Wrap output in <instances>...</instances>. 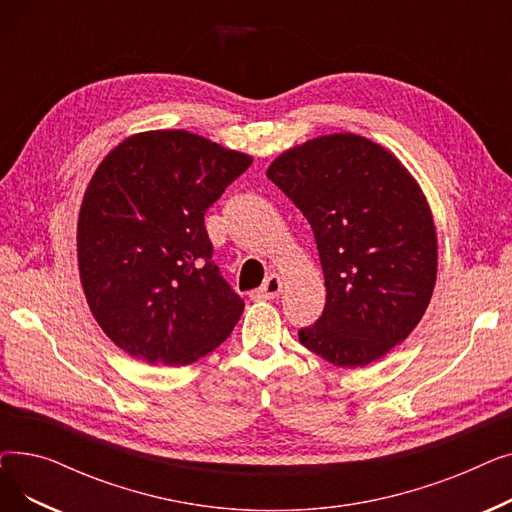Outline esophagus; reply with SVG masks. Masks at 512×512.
I'll return each instance as SVG.
<instances>
[{
	"label": "esophagus",
	"mask_w": 512,
	"mask_h": 512,
	"mask_svg": "<svg viewBox=\"0 0 512 512\" xmlns=\"http://www.w3.org/2000/svg\"><path fill=\"white\" fill-rule=\"evenodd\" d=\"M280 292H282V280H280V276L272 274L270 278H267V280L263 282L261 288L255 290L253 297H255V299H276Z\"/></svg>",
	"instance_id": "obj_1"
}]
</instances>
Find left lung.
Returning a JSON list of instances; mask_svg holds the SVG:
<instances>
[{"label": "left lung", "instance_id": "1", "mask_svg": "<svg viewBox=\"0 0 512 512\" xmlns=\"http://www.w3.org/2000/svg\"><path fill=\"white\" fill-rule=\"evenodd\" d=\"M311 224L326 307L299 330L311 353L365 367L405 340L432 299L438 267L432 211L384 147L330 134L282 153L267 170Z\"/></svg>", "mask_w": 512, "mask_h": 512}]
</instances>
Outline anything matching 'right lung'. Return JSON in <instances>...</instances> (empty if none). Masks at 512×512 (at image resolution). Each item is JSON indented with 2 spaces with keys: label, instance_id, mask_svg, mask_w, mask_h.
Returning a JSON list of instances; mask_svg holds the SVG:
<instances>
[{
  "label": "right lung",
  "instance_id": "right-lung-1",
  "mask_svg": "<svg viewBox=\"0 0 512 512\" xmlns=\"http://www.w3.org/2000/svg\"><path fill=\"white\" fill-rule=\"evenodd\" d=\"M251 161L153 130L99 164L78 215V270L97 324L130 357L188 365L230 336L245 301L213 263L205 211Z\"/></svg>",
  "mask_w": 512,
  "mask_h": 512
}]
</instances>
